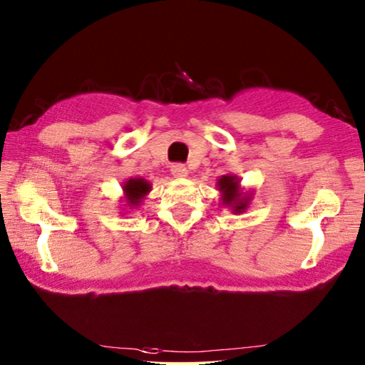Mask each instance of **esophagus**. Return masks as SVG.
I'll return each instance as SVG.
<instances>
[{
    "label": "esophagus",
    "instance_id": "1",
    "mask_svg": "<svg viewBox=\"0 0 365 365\" xmlns=\"http://www.w3.org/2000/svg\"><path fill=\"white\" fill-rule=\"evenodd\" d=\"M170 172L175 178H187L188 177V169L185 168L183 164H174L170 168Z\"/></svg>",
    "mask_w": 365,
    "mask_h": 365
}]
</instances>
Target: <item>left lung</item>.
<instances>
[{"mask_svg": "<svg viewBox=\"0 0 365 365\" xmlns=\"http://www.w3.org/2000/svg\"><path fill=\"white\" fill-rule=\"evenodd\" d=\"M217 190L220 191V204L223 207H230L235 214H242L249 207L254 191H244L241 188V180L236 175H222L217 180Z\"/></svg>", "mask_w": 365, "mask_h": 365, "instance_id": "left-lung-1", "label": "left lung"}]
</instances>
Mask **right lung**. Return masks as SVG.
Wrapping results in <instances>:
<instances>
[{
    "instance_id": "obj_1",
    "label": "right lung",
    "mask_w": 365,
    "mask_h": 365,
    "mask_svg": "<svg viewBox=\"0 0 365 365\" xmlns=\"http://www.w3.org/2000/svg\"><path fill=\"white\" fill-rule=\"evenodd\" d=\"M150 191L151 183L142 177H134L125 180L123 183V200L125 202L124 207L137 209L145 197L148 196Z\"/></svg>"
}]
</instances>
